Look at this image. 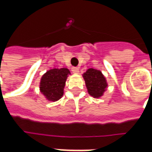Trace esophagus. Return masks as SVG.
Here are the masks:
<instances>
[{
  "label": "esophagus",
  "instance_id": "obj_1",
  "mask_svg": "<svg viewBox=\"0 0 152 152\" xmlns=\"http://www.w3.org/2000/svg\"><path fill=\"white\" fill-rule=\"evenodd\" d=\"M72 72H73V73H78L79 72V67H72Z\"/></svg>",
  "mask_w": 152,
  "mask_h": 152
}]
</instances>
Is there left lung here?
Segmentation results:
<instances>
[{
	"mask_svg": "<svg viewBox=\"0 0 152 152\" xmlns=\"http://www.w3.org/2000/svg\"><path fill=\"white\" fill-rule=\"evenodd\" d=\"M83 78L85 79L88 93L94 98L102 97L104 92L107 91V82L100 70L89 68L84 73Z\"/></svg>",
	"mask_w": 152,
	"mask_h": 152,
	"instance_id": "1",
	"label": "left lung"
}]
</instances>
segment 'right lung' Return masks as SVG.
Here are the masks:
<instances>
[{
    "label": "right lung",
    "instance_id": "1",
    "mask_svg": "<svg viewBox=\"0 0 152 152\" xmlns=\"http://www.w3.org/2000/svg\"><path fill=\"white\" fill-rule=\"evenodd\" d=\"M70 71L66 68H52L40 79L39 91L49 102H56L63 96L66 80Z\"/></svg>",
    "mask_w": 152,
    "mask_h": 152
}]
</instances>
